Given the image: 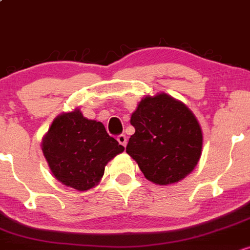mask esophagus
Instances as JSON below:
<instances>
[{"mask_svg": "<svg viewBox=\"0 0 250 250\" xmlns=\"http://www.w3.org/2000/svg\"><path fill=\"white\" fill-rule=\"evenodd\" d=\"M117 140H118V143H119V144L124 147L126 146V144H127V139H126L125 134H119V136L117 137Z\"/></svg>", "mask_w": 250, "mask_h": 250, "instance_id": "obj_1", "label": "esophagus"}]
</instances>
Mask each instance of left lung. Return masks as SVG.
I'll return each mask as SVG.
<instances>
[{"mask_svg":"<svg viewBox=\"0 0 250 250\" xmlns=\"http://www.w3.org/2000/svg\"><path fill=\"white\" fill-rule=\"evenodd\" d=\"M136 128L126 152L148 181L176 183L193 170L201 157L202 130L184 104L161 93L146 97L131 117Z\"/></svg>","mask_w":250,"mask_h":250,"instance_id":"obj_1","label":"left lung"}]
</instances>
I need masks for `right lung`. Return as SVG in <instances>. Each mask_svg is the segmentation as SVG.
I'll use <instances>...</instances> for the list:
<instances>
[{"mask_svg":"<svg viewBox=\"0 0 250 250\" xmlns=\"http://www.w3.org/2000/svg\"><path fill=\"white\" fill-rule=\"evenodd\" d=\"M42 151L58 181L83 191L99 182L105 165L124 146L108 136L102 123L86 119L75 110L53 122Z\"/></svg>","mask_w":250,"mask_h":250,"instance_id":"obj_1","label":"right lung"}]
</instances>
